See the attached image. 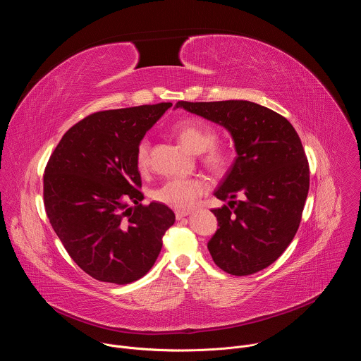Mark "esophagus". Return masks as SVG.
Listing matches in <instances>:
<instances>
[{
	"mask_svg": "<svg viewBox=\"0 0 361 361\" xmlns=\"http://www.w3.org/2000/svg\"><path fill=\"white\" fill-rule=\"evenodd\" d=\"M190 214H191V212H188V210H177L176 212V219L181 220V219H184V217H187Z\"/></svg>",
	"mask_w": 361,
	"mask_h": 361,
	"instance_id": "esophagus-1",
	"label": "esophagus"
}]
</instances>
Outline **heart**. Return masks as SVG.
Masks as SVG:
<instances>
[{"instance_id":"b5f03b06","label":"heart","mask_w":361,"mask_h":361,"mask_svg":"<svg viewBox=\"0 0 361 361\" xmlns=\"http://www.w3.org/2000/svg\"><path fill=\"white\" fill-rule=\"evenodd\" d=\"M173 131L190 151L202 152V164L213 173L221 174L231 166L233 151L227 145L216 142L217 131L210 123L187 117L174 123ZM135 166L140 171H145L149 166V141L147 138L140 140L135 147ZM209 190V181L201 177L171 178L154 191V198L170 207L190 210Z\"/></svg>"}]
</instances>
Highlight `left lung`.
<instances>
[{
    "mask_svg": "<svg viewBox=\"0 0 361 361\" xmlns=\"http://www.w3.org/2000/svg\"><path fill=\"white\" fill-rule=\"evenodd\" d=\"M177 109L224 126L237 157L212 210L219 230L209 241L214 263L231 276H250L273 264L293 241L310 187V169L294 127L279 113L244 99L190 102Z\"/></svg>",
    "mask_w": 361,
    "mask_h": 361,
    "instance_id": "obj_1",
    "label": "left lung"
}]
</instances>
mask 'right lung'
Listing matches in <instances>:
<instances>
[{
	"instance_id": "right-lung-1",
	"label": "right lung",
	"mask_w": 361,
	"mask_h": 361,
	"mask_svg": "<svg viewBox=\"0 0 361 361\" xmlns=\"http://www.w3.org/2000/svg\"><path fill=\"white\" fill-rule=\"evenodd\" d=\"M171 106L94 113L63 135L45 166L49 223L75 264L98 281L128 284L145 276L176 221L166 204L140 202L135 166L138 141Z\"/></svg>"
}]
</instances>
